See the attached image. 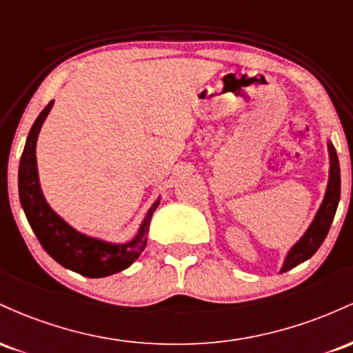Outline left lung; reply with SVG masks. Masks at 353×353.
<instances>
[{
	"mask_svg": "<svg viewBox=\"0 0 353 353\" xmlns=\"http://www.w3.org/2000/svg\"><path fill=\"white\" fill-rule=\"evenodd\" d=\"M329 154H330V179L329 185H327L325 197H323L322 205H320L317 216H315L314 222L310 224V228L307 229V232L303 234L301 241L290 249L289 255H287L285 262L281 272L294 269L295 265L302 264L307 259H310L312 255L319 250V247L322 245V242L325 241L327 234L334 221L335 210H337L339 201H340V165H339V157L335 152V148L329 143Z\"/></svg>",
	"mask_w": 353,
	"mask_h": 353,
	"instance_id": "8db88e82",
	"label": "left lung"
}]
</instances>
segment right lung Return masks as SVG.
<instances>
[{"instance_id": "1", "label": "right lung", "mask_w": 353, "mask_h": 353, "mask_svg": "<svg viewBox=\"0 0 353 353\" xmlns=\"http://www.w3.org/2000/svg\"><path fill=\"white\" fill-rule=\"evenodd\" d=\"M51 108L52 101L34 121L33 128L28 134L21 161H19V201H21L28 222L43 249L66 269L92 279L121 272L139 257L148 244L145 236H148L151 217L159 205V201L154 202L141 225L139 234L134 241L128 242V244H108V242L88 237L70 228L58 214L52 212V209L44 201L41 189H39L38 171H36V139H38L39 129H41L46 116L50 114Z\"/></svg>"}]
</instances>
